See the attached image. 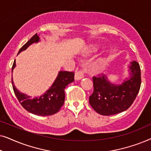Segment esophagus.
<instances>
[{"mask_svg": "<svg viewBox=\"0 0 151 151\" xmlns=\"http://www.w3.org/2000/svg\"><path fill=\"white\" fill-rule=\"evenodd\" d=\"M86 72L87 71H86V69H82L81 70H80V71H76L75 73V80H81L82 78H83L84 77V74H85Z\"/></svg>", "mask_w": 151, "mask_h": 151, "instance_id": "esophagus-1", "label": "esophagus"}]
</instances>
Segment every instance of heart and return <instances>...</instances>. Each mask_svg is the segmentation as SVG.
I'll list each match as a JSON object with an SVG mask.
<instances>
[{
	"instance_id": "b5f03b06",
	"label": "heart",
	"mask_w": 151,
	"mask_h": 151,
	"mask_svg": "<svg viewBox=\"0 0 151 151\" xmlns=\"http://www.w3.org/2000/svg\"><path fill=\"white\" fill-rule=\"evenodd\" d=\"M92 49H93V50H96V48H95V47H93V48H92Z\"/></svg>"
}]
</instances>
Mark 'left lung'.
<instances>
[{
    "label": "left lung",
    "instance_id": "1",
    "mask_svg": "<svg viewBox=\"0 0 151 151\" xmlns=\"http://www.w3.org/2000/svg\"><path fill=\"white\" fill-rule=\"evenodd\" d=\"M129 78L120 84H113L105 74L93 76V92L89 104L99 114L112 115L127 110L133 104L141 86L139 63L133 61L129 66Z\"/></svg>",
    "mask_w": 151,
    "mask_h": 151
}]
</instances>
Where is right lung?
Listing matches in <instances>:
<instances>
[{"instance_id":"add662e5","label":"right lung","mask_w":151,"mask_h":151,"mask_svg":"<svg viewBox=\"0 0 151 151\" xmlns=\"http://www.w3.org/2000/svg\"><path fill=\"white\" fill-rule=\"evenodd\" d=\"M40 40L38 34L33 36L27 42L25 43L18 51L25 50L33 43H37ZM16 67V60H14L12 66V73ZM74 81V73L69 71H59L56 79L53 82L52 86L40 97L31 98L30 96L20 93L14 86L13 78L12 82L13 89L16 96L22 107L33 114L47 116L58 113L65 102V89L68 84Z\"/></svg>"}]
</instances>
